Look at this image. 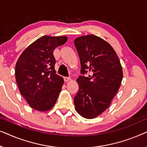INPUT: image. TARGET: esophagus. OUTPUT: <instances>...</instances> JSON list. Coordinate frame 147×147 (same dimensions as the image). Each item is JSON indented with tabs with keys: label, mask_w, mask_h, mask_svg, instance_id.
<instances>
[{
	"label": "esophagus",
	"mask_w": 147,
	"mask_h": 147,
	"mask_svg": "<svg viewBox=\"0 0 147 147\" xmlns=\"http://www.w3.org/2000/svg\"><path fill=\"white\" fill-rule=\"evenodd\" d=\"M64 80H65V82H68L69 81V80H71V78L70 77H64Z\"/></svg>",
	"instance_id": "esophagus-1"
}]
</instances>
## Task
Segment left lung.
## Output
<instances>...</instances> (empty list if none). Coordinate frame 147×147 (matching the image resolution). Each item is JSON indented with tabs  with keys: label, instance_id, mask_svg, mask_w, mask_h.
<instances>
[{
	"label": "left lung",
	"instance_id": "obj_1",
	"mask_svg": "<svg viewBox=\"0 0 147 147\" xmlns=\"http://www.w3.org/2000/svg\"><path fill=\"white\" fill-rule=\"evenodd\" d=\"M74 45L82 74L76 81L78 92L74 98L76 112L86 119H94L109 108L123 80V69L111 45L94 34L76 38Z\"/></svg>",
	"mask_w": 147,
	"mask_h": 147
}]
</instances>
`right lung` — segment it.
I'll use <instances>...</instances> for the list:
<instances>
[{"instance_id": "obj_1", "label": "right lung", "mask_w": 147, "mask_h": 147, "mask_svg": "<svg viewBox=\"0 0 147 147\" xmlns=\"http://www.w3.org/2000/svg\"><path fill=\"white\" fill-rule=\"evenodd\" d=\"M67 38L40 37L22 52L16 62L15 78L20 92L35 110L49 111L57 102L64 79L56 74L53 51Z\"/></svg>"}]
</instances>
